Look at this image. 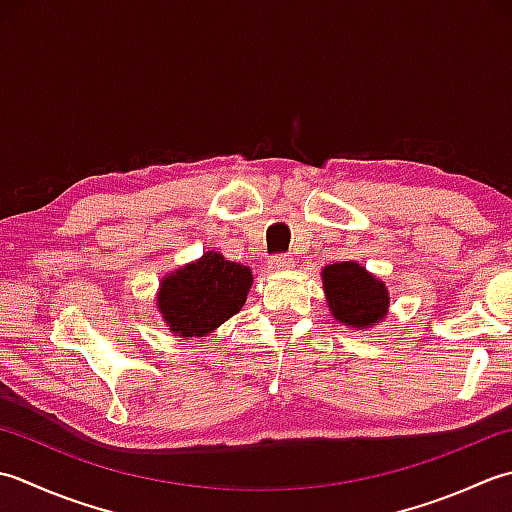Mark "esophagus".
<instances>
[{
	"instance_id": "esophagus-1",
	"label": "esophagus",
	"mask_w": 512,
	"mask_h": 512,
	"mask_svg": "<svg viewBox=\"0 0 512 512\" xmlns=\"http://www.w3.org/2000/svg\"><path fill=\"white\" fill-rule=\"evenodd\" d=\"M269 267L276 269V271H285V269H291L294 267V258H291L289 254H283V256H274L269 260Z\"/></svg>"
}]
</instances>
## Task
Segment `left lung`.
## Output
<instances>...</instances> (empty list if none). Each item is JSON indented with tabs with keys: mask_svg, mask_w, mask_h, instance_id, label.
<instances>
[{
	"mask_svg": "<svg viewBox=\"0 0 512 512\" xmlns=\"http://www.w3.org/2000/svg\"><path fill=\"white\" fill-rule=\"evenodd\" d=\"M329 314L351 329H371L389 314V289L356 260L327 265L320 271Z\"/></svg>",
	"mask_w": 512,
	"mask_h": 512,
	"instance_id": "left-lung-1",
	"label": "left lung"
}]
</instances>
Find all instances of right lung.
I'll return each mask as SVG.
<instances>
[{
	"mask_svg": "<svg viewBox=\"0 0 512 512\" xmlns=\"http://www.w3.org/2000/svg\"><path fill=\"white\" fill-rule=\"evenodd\" d=\"M252 283L249 267L205 252L161 280L156 309L174 336L203 338L243 309Z\"/></svg>",
	"mask_w": 512,
	"mask_h": 512,
	"instance_id": "add662e5",
	"label": "right lung"
}]
</instances>
